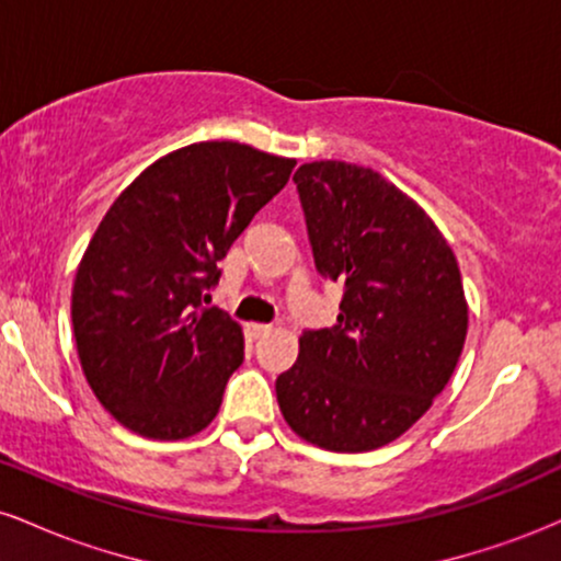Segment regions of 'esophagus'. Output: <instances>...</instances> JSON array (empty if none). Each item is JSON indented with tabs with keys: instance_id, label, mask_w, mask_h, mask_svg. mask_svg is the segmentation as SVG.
Masks as SVG:
<instances>
[{
	"instance_id": "obj_1",
	"label": "esophagus",
	"mask_w": 561,
	"mask_h": 561,
	"mask_svg": "<svg viewBox=\"0 0 561 561\" xmlns=\"http://www.w3.org/2000/svg\"><path fill=\"white\" fill-rule=\"evenodd\" d=\"M248 332L253 334L255 340H259V337H266V334L272 332V324H250V327H248Z\"/></svg>"
}]
</instances>
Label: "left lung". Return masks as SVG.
Segmentation results:
<instances>
[{
    "mask_svg": "<svg viewBox=\"0 0 561 561\" xmlns=\"http://www.w3.org/2000/svg\"><path fill=\"white\" fill-rule=\"evenodd\" d=\"M313 263L343 285L337 324L300 334L276 377L282 416L340 454L401 437L448 385L467 337L459 263L420 205L364 165L295 171Z\"/></svg>",
    "mask_w": 561,
    "mask_h": 561,
    "instance_id": "obj_1",
    "label": "left lung"
}]
</instances>
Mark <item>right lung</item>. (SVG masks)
Wrapping results in <instances>:
<instances>
[{
	"instance_id": "right-lung-1",
	"label": "right lung",
	"mask_w": 561,
	"mask_h": 561,
	"mask_svg": "<svg viewBox=\"0 0 561 561\" xmlns=\"http://www.w3.org/2000/svg\"><path fill=\"white\" fill-rule=\"evenodd\" d=\"M293 169L240 141H197L141 171L100 221L70 317L89 388L131 433L182 440L214 422L244 340L205 306L208 289Z\"/></svg>"
}]
</instances>
